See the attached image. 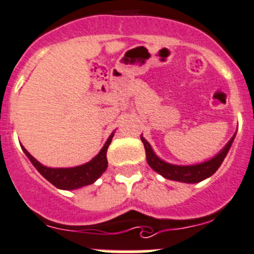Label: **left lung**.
<instances>
[{"label": "left lung", "mask_w": 254, "mask_h": 254, "mask_svg": "<svg viewBox=\"0 0 254 254\" xmlns=\"http://www.w3.org/2000/svg\"><path fill=\"white\" fill-rule=\"evenodd\" d=\"M234 137H236V133L229 139L228 143L223 147V149L217 156H214L213 158L202 162V163H197V165L177 166L171 165V163H167V162L159 158L153 152L151 144L141 134V139L144 144V149H146L147 163L149 165V167L161 176H163L165 178H167V180L178 181V182L185 183H198L206 180V178L211 177L218 170L219 166L222 165L223 159L226 158L227 153H228L229 148H231L232 143H233Z\"/></svg>", "instance_id": "8db88e82"}]
</instances>
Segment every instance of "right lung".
I'll list each match as a JSON object with an SVG mask.
<instances>
[{"label": "right lung", "instance_id": "obj_1", "mask_svg": "<svg viewBox=\"0 0 254 254\" xmlns=\"http://www.w3.org/2000/svg\"><path fill=\"white\" fill-rule=\"evenodd\" d=\"M113 132L108 139L106 141L105 146L100 151V153L96 157L84 165L77 166V167L71 168H51L46 167V166L41 165L40 162L31 156L27 152V149L22 146V151L25 152L26 156L28 157L32 165L35 166L36 170L48 181L52 183L55 187L60 188V190H77V188L84 187V186L92 185L93 182L98 180L105 172L106 168L108 166L107 162V148L110 146L111 141H112Z\"/></svg>", "mask_w": 254, "mask_h": 254}]
</instances>
